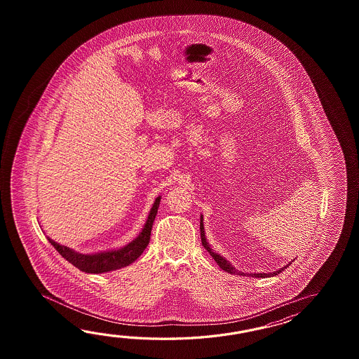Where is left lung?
<instances>
[{"mask_svg":"<svg viewBox=\"0 0 359 359\" xmlns=\"http://www.w3.org/2000/svg\"><path fill=\"white\" fill-rule=\"evenodd\" d=\"M203 221H204V218H203V214H201V215H200V233H201V243H203V245H204V248H205L206 250H208V252H209V254L213 257V259L217 262V264H218V266H219V267H221L223 271L229 272V273H231V275H236L237 273V275L240 276L249 275L252 276V277H258V278H266V277H273V276L281 273L285 268L289 267V266H290L291 262L289 263V264L283 266V268L277 269V271H275V272H269V273H243V272L237 271L236 268L233 267V266L231 264V262H229V260L226 259V258H223L221 254H218V252H214L213 249L210 248V245H209L208 240H206L205 229H204V223H203Z\"/></svg>","mask_w":359,"mask_h":359,"instance_id":"left-lung-1","label":"left lung"}]
</instances>
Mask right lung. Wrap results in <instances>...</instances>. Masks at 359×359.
<instances>
[{
  "label": "right lung",
  "instance_id": "obj_1",
  "mask_svg": "<svg viewBox=\"0 0 359 359\" xmlns=\"http://www.w3.org/2000/svg\"><path fill=\"white\" fill-rule=\"evenodd\" d=\"M161 195L155 198L141 232L130 243L124 245L122 248L83 254V252H76L74 249H72L69 246L59 244L48 236H47V240L64 259L68 260L69 263H72L74 267L86 273H96L97 275V273H107V272L114 271V269L127 267V266H130V263H133L135 260L137 259L149 245L153 223L155 221L156 213H158L159 204H161Z\"/></svg>",
  "mask_w": 359,
  "mask_h": 359
}]
</instances>
